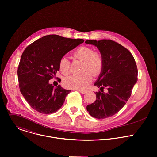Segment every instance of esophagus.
<instances>
[{"mask_svg":"<svg viewBox=\"0 0 157 157\" xmlns=\"http://www.w3.org/2000/svg\"><path fill=\"white\" fill-rule=\"evenodd\" d=\"M78 91L80 92L82 94H85L86 92V90H84V89H82H82H79Z\"/></svg>","mask_w":157,"mask_h":157,"instance_id":"34e87169","label":"esophagus"}]
</instances>
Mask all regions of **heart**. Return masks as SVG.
I'll list each match as a JSON object with an SVG mask.
<instances>
[{
  "mask_svg": "<svg viewBox=\"0 0 157 157\" xmlns=\"http://www.w3.org/2000/svg\"><path fill=\"white\" fill-rule=\"evenodd\" d=\"M75 58L82 61L81 73L71 75L64 80L65 86L71 89H82L92 79V76L95 77L100 74L103 68V58L98 52L87 46H81L73 53ZM59 69L65 76L70 73V63L65 57L59 62Z\"/></svg>",
  "mask_w": 157,
  "mask_h": 157,
  "instance_id": "b5f03b06",
  "label": "heart"
}]
</instances>
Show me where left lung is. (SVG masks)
Masks as SVG:
<instances>
[{"mask_svg": "<svg viewBox=\"0 0 157 157\" xmlns=\"http://www.w3.org/2000/svg\"><path fill=\"white\" fill-rule=\"evenodd\" d=\"M85 43L97 47L103 58V70L94 84L102 91L95 92L96 100L87 106V110L95 118H109L118 112L129 98L137 81V65L131 52L112 40H87Z\"/></svg>", "mask_w": 157, "mask_h": 157, "instance_id": "obj_1", "label": "left lung"}]
</instances>
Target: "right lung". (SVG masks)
I'll list each match as a JSON object with an SVG mask.
<instances>
[{"label": "right lung", "instance_id": "add662e5", "mask_svg": "<svg viewBox=\"0 0 157 157\" xmlns=\"http://www.w3.org/2000/svg\"><path fill=\"white\" fill-rule=\"evenodd\" d=\"M83 42L81 39L52 34L36 40L25 48L17 73L20 92L31 108L40 113L50 114L62 107L71 90L60 85L54 89L49 80L59 71L60 60Z\"/></svg>", "mask_w": 157, "mask_h": 157}]
</instances>
